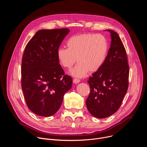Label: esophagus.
<instances>
[{"label":"esophagus","mask_w":147,"mask_h":147,"mask_svg":"<svg viewBox=\"0 0 147 147\" xmlns=\"http://www.w3.org/2000/svg\"><path fill=\"white\" fill-rule=\"evenodd\" d=\"M80 82V80L78 78H74L73 79V82L74 84H78Z\"/></svg>","instance_id":"esophagus-1"}]
</instances>
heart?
<instances>
[{"label":"heart","mask_w":147,"mask_h":147,"mask_svg":"<svg viewBox=\"0 0 147 147\" xmlns=\"http://www.w3.org/2000/svg\"><path fill=\"white\" fill-rule=\"evenodd\" d=\"M66 45L67 48L57 49V57L60 64L67 69L78 62L70 72L74 77H84L89 71H96L103 65L108 55V42L101 34L74 35L67 40Z\"/></svg>","instance_id":"b5f03b06"}]
</instances>
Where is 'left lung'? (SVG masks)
Wrapping results in <instances>:
<instances>
[{
	"label": "left lung",
	"mask_w": 147,
	"mask_h": 147,
	"mask_svg": "<svg viewBox=\"0 0 147 147\" xmlns=\"http://www.w3.org/2000/svg\"><path fill=\"white\" fill-rule=\"evenodd\" d=\"M106 31L111 33V47L102 66L88 81L90 94L86 100L88 111L98 119L110 116L119 109L129 86L125 49L116 32Z\"/></svg>",
	"instance_id": "obj_1"
}]
</instances>
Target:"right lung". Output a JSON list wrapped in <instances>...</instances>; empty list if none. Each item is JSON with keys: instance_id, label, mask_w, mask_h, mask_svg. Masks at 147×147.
Returning <instances> with one entry per match:
<instances>
[{"instance_id": "add662e5", "label": "right lung", "mask_w": 147, "mask_h": 147, "mask_svg": "<svg viewBox=\"0 0 147 147\" xmlns=\"http://www.w3.org/2000/svg\"><path fill=\"white\" fill-rule=\"evenodd\" d=\"M68 28L40 30L26 47L22 63V87L28 108L35 114L49 117L59 109L72 78L65 75L57 51Z\"/></svg>"}]
</instances>
